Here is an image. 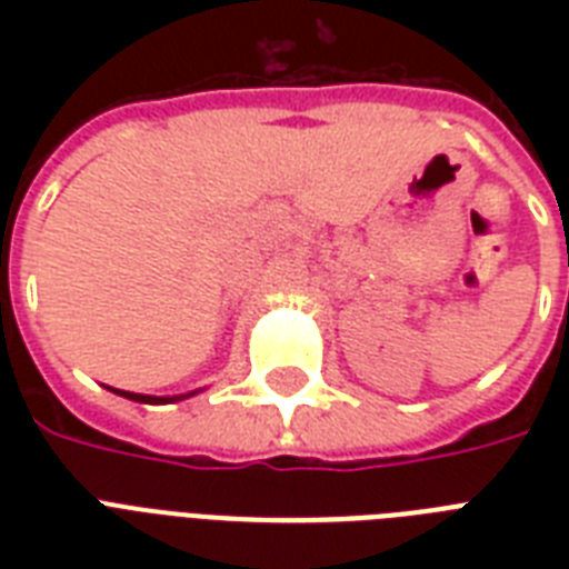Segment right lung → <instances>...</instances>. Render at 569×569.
Masks as SVG:
<instances>
[{
    "instance_id": "1",
    "label": "right lung",
    "mask_w": 569,
    "mask_h": 569,
    "mask_svg": "<svg viewBox=\"0 0 569 569\" xmlns=\"http://www.w3.org/2000/svg\"><path fill=\"white\" fill-rule=\"evenodd\" d=\"M118 396L129 398V401H141V405H168V401H177V398H186V396H138V392H127V389H114ZM189 396H194V392H189Z\"/></svg>"
}]
</instances>
